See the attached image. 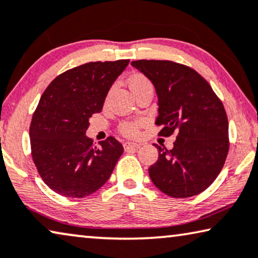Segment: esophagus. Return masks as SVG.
I'll return each mask as SVG.
<instances>
[{
  "instance_id": "1",
  "label": "esophagus",
  "mask_w": 258,
  "mask_h": 258,
  "mask_svg": "<svg viewBox=\"0 0 258 258\" xmlns=\"http://www.w3.org/2000/svg\"><path fill=\"white\" fill-rule=\"evenodd\" d=\"M138 147H140V144L134 143V142H125V143H124V150L125 151L133 150V149H136Z\"/></svg>"
}]
</instances>
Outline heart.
<instances>
[{
	"mask_svg": "<svg viewBox=\"0 0 258 258\" xmlns=\"http://www.w3.org/2000/svg\"><path fill=\"white\" fill-rule=\"evenodd\" d=\"M129 87L133 91L134 94L136 95L138 92L143 91V89H145V88L152 87V84H151V81L144 76V74L135 73L130 77ZM142 123L143 122H142L141 120L123 122L120 125V132L129 137H135L138 135V133H140V128H141Z\"/></svg>",
	"mask_w": 258,
	"mask_h": 258,
	"instance_id": "1",
	"label": "heart"
}]
</instances>
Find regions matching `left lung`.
Wrapping results in <instances>:
<instances>
[{
	"mask_svg": "<svg viewBox=\"0 0 258 258\" xmlns=\"http://www.w3.org/2000/svg\"><path fill=\"white\" fill-rule=\"evenodd\" d=\"M132 65L154 84L158 96L160 136L177 134L173 148L159 147L149 167L157 188L172 198L197 196L213 184L229 150L228 118L211 85L191 67L170 60H136Z\"/></svg>",
	"mask_w": 258,
	"mask_h": 258,
	"instance_id": "8db88e82",
	"label": "left lung"
}]
</instances>
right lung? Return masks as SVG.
Wrapping results in <instances>:
<instances>
[{
  "label": "right lung",
  "instance_id": "add662e5",
  "mask_svg": "<svg viewBox=\"0 0 258 258\" xmlns=\"http://www.w3.org/2000/svg\"><path fill=\"white\" fill-rule=\"evenodd\" d=\"M128 59L94 61L59 74L47 86L30 124L31 155L37 171L52 191L84 198L106 184L123 154L116 138L100 147L85 135L89 117L102 110L111 85Z\"/></svg>",
  "mask_w": 258,
  "mask_h": 258
}]
</instances>
